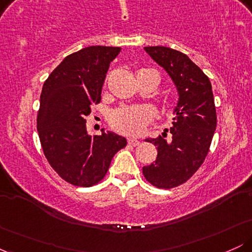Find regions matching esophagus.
I'll return each instance as SVG.
<instances>
[{"label": "esophagus", "instance_id": "34e87169", "mask_svg": "<svg viewBox=\"0 0 252 252\" xmlns=\"http://www.w3.org/2000/svg\"><path fill=\"white\" fill-rule=\"evenodd\" d=\"M128 143L130 144V146H132V147H137L138 144H140V141L135 140V138H129Z\"/></svg>", "mask_w": 252, "mask_h": 252}]
</instances>
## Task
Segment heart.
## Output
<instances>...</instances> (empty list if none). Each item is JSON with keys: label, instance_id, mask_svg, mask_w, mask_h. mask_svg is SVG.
Segmentation results:
<instances>
[{"label": "heart", "instance_id": "obj_1", "mask_svg": "<svg viewBox=\"0 0 252 252\" xmlns=\"http://www.w3.org/2000/svg\"><path fill=\"white\" fill-rule=\"evenodd\" d=\"M153 118V112L146 106H122L110 115V124L116 131L137 136Z\"/></svg>", "mask_w": 252, "mask_h": 252}]
</instances>
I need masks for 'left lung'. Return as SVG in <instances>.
Wrapping results in <instances>:
<instances>
[{
	"label": "left lung",
	"instance_id": "left-lung-1",
	"mask_svg": "<svg viewBox=\"0 0 252 252\" xmlns=\"http://www.w3.org/2000/svg\"><path fill=\"white\" fill-rule=\"evenodd\" d=\"M144 51L172 78L179 100L170 128L156 138H147L158 148L154 163L144 166L146 180L158 189H169L186 182L204 162L217 126V112L209 77L186 54L163 46ZM168 131V130H167Z\"/></svg>",
	"mask_w": 252,
	"mask_h": 252
}]
</instances>
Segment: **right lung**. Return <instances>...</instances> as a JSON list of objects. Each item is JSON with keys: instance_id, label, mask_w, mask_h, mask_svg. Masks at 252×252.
<instances>
[{"instance_id": "obj_1", "label": "right lung", "mask_w": 252, "mask_h": 252, "mask_svg": "<svg viewBox=\"0 0 252 252\" xmlns=\"http://www.w3.org/2000/svg\"><path fill=\"white\" fill-rule=\"evenodd\" d=\"M121 47L90 46L67 56L42 86L37 132L51 167L68 184L91 187L105 176L112 158L126 146L115 132L90 136L86 116L100 102L110 63Z\"/></svg>"}]
</instances>
